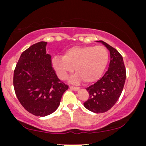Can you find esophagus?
Masks as SVG:
<instances>
[{
	"label": "esophagus",
	"mask_w": 146,
	"mask_h": 146,
	"mask_svg": "<svg viewBox=\"0 0 146 146\" xmlns=\"http://www.w3.org/2000/svg\"><path fill=\"white\" fill-rule=\"evenodd\" d=\"M70 88L72 90L74 91H78L80 89L78 87H74V86H70Z\"/></svg>",
	"instance_id": "1"
}]
</instances>
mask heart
Returning a JSON list of instances; mask_svg holds the SVG:
<instances>
[{
  "label": "heart",
  "instance_id": "1",
  "mask_svg": "<svg viewBox=\"0 0 146 146\" xmlns=\"http://www.w3.org/2000/svg\"><path fill=\"white\" fill-rule=\"evenodd\" d=\"M108 61L109 53L106 48L84 46L66 50L63 56H54L52 59V64L62 80H64L74 67L77 73L70 78L71 82H78L82 78L85 83H92L102 76Z\"/></svg>",
  "mask_w": 146,
  "mask_h": 146
}]
</instances>
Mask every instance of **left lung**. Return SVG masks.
<instances>
[{"mask_svg": "<svg viewBox=\"0 0 146 146\" xmlns=\"http://www.w3.org/2000/svg\"><path fill=\"white\" fill-rule=\"evenodd\" d=\"M110 53L108 70L100 80L88 87L89 98L84 103L88 110L94 113H104L112 108L120 96L124 86L126 72L123 58L119 52L102 40Z\"/></svg>", "mask_w": 146, "mask_h": 146, "instance_id": "8db88e82", "label": "left lung"}]
</instances>
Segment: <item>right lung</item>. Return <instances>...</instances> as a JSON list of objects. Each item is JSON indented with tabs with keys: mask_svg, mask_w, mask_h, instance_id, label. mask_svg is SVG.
I'll use <instances>...</instances> for the list:
<instances>
[{
	"mask_svg": "<svg viewBox=\"0 0 146 146\" xmlns=\"http://www.w3.org/2000/svg\"><path fill=\"white\" fill-rule=\"evenodd\" d=\"M46 42L32 45L21 54L14 71L15 94L25 110L36 116L56 110L68 86L58 79L46 53Z\"/></svg>",
	"mask_w": 146,
	"mask_h": 146,
	"instance_id": "add662e5",
	"label": "right lung"
}]
</instances>
